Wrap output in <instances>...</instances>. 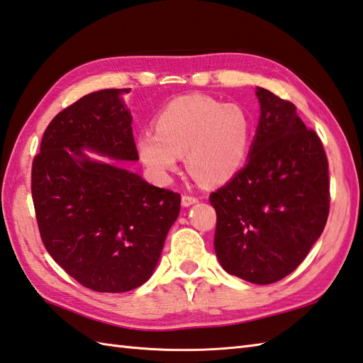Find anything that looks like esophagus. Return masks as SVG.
<instances>
[{"label": "esophagus", "instance_id": "esophagus-1", "mask_svg": "<svg viewBox=\"0 0 363 363\" xmlns=\"http://www.w3.org/2000/svg\"><path fill=\"white\" fill-rule=\"evenodd\" d=\"M182 206L184 207H189V206H191V204H195V203H198V198L196 196H191V195H182Z\"/></svg>", "mask_w": 363, "mask_h": 363}]
</instances>
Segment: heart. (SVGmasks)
I'll return each mask as SVG.
<instances>
[{"label": "heart", "instance_id": "b5f03b06", "mask_svg": "<svg viewBox=\"0 0 363 363\" xmlns=\"http://www.w3.org/2000/svg\"><path fill=\"white\" fill-rule=\"evenodd\" d=\"M154 129L135 142L145 167L165 179L186 154L189 172L204 186H220L240 172L252 137V121L242 106L206 95L169 101L154 118Z\"/></svg>", "mask_w": 363, "mask_h": 363}]
</instances>
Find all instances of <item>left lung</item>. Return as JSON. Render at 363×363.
<instances>
[{
	"label": "left lung",
	"mask_w": 363,
	"mask_h": 363,
	"mask_svg": "<svg viewBox=\"0 0 363 363\" xmlns=\"http://www.w3.org/2000/svg\"><path fill=\"white\" fill-rule=\"evenodd\" d=\"M260 118L248 162L209 199L221 267L252 284L295 272L326 226L329 164L290 101L257 87Z\"/></svg>",
	"instance_id": "8db88e82"
}]
</instances>
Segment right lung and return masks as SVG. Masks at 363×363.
<instances>
[{
    "label": "right lung",
    "instance_id": "1",
    "mask_svg": "<svg viewBox=\"0 0 363 363\" xmlns=\"http://www.w3.org/2000/svg\"><path fill=\"white\" fill-rule=\"evenodd\" d=\"M126 94L129 89L94 91L59 112L30 172L46 251L84 287L106 293L129 291L150 279L181 209L176 191L82 152L138 160L133 118L121 101Z\"/></svg>",
    "mask_w": 363,
    "mask_h": 363
}]
</instances>
